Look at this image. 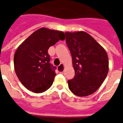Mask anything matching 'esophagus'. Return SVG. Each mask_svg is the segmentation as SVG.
<instances>
[{
  "label": "esophagus",
  "instance_id": "obj_1",
  "mask_svg": "<svg viewBox=\"0 0 123 123\" xmlns=\"http://www.w3.org/2000/svg\"><path fill=\"white\" fill-rule=\"evenodd\" d=\"M64 64L61 63V64H60L58 67V70H59L60 72H63V70H64Z\"/></svg>",
  "mask_w": 123,
  "mask_h": 123
}]
</instances>
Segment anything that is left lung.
I'll list each match as a JSON object with an SVG mask.
<instances>
[{"instance_id":"8db88e82","label":"left lung","mask_w":123,"mask_h":123,"mask_svg":"<svg viewBox=\"0 0 123 123\" xmlns=\"http://www.w3.org/2000/svg\"><path fill=\"white\" fill-rule=\"evenodd\" d=\"M75 71L73 79L68 81L74 95H91L104 82L109 71L107 54L102 46L85 31L65 32Z\"/></svg>"}]
</instances>
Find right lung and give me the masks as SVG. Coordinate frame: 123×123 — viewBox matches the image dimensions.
I'll list each match as a JSON object with an SVG mask.
<instances>
[{
    "mask_svg": "<svg viewBox=\"0 0 123 123\" xmlns=\"http://www.w3.org/2000/svg\"><path fill=\"white\" fill-rule=\"evenodd\" d=\"M64 39L62 31L41 28L18 47L14 57L15 72L28 90L42 93L53 84L56 67L49 63L48 49L59 40Z\"/></svg>",
    "mask_w": 123,
    "mask_h": 123,
    "instance_id": "obj_1",
    "label": "right lung"
}]
</instances>
